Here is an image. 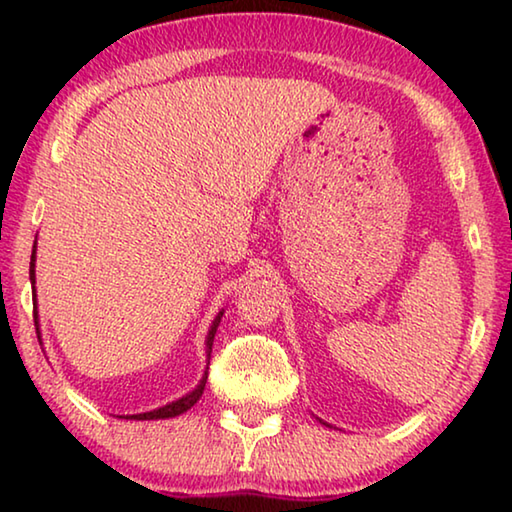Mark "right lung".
<instances>
[{
    "label": "right lung",
    "mask_w": 512,
    "mask_h": 512,
    "mask_svg": "<svg viewBox=\"0 0 512 512\" xmlns=\"http://www.w3.org/2000/svg\"><path fill=\"white\" fill-rule=\"evenodd\" d=\"M36 248H33V253H31V266H29V275H31V284H36ZM36 318V323H38V316H33ZM219 323H221V314L214 318V323H212V329H210V334H207V354L212 352V343H214V334H216V327H219ZM38 329V327H36ZM205 381H207V372H205V377H203V381L201 384H198L192 393L189 395H185V397H180V400H176V402H171V404H167V406H162V409H155V411H149V413H137V415H126V420L131 418V420H160V418H176V415H180V413H185L187 409H192V406L201 400V395H203V391H205Z\"/></svg>",
    "instance_id": "right-lung-1"
}]
</instances>
